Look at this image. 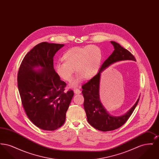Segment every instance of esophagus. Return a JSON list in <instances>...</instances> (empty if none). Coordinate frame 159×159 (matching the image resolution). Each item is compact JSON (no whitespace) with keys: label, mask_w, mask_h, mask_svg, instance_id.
<instances>
[{"label":"esophagus","mask_w":159,"mask_h":159,"mask_svg":"<svg viewBox=\"0 0 159 159\" xmlns=\"http://www.w3.org/2000/svg\"><path fill=\"white\" fill-rule=\"evenodd\" d=\"M74 92L76 94H79V93H81V91L80 89H74Z\"/></svg>","instance_id":"obj_1"}]
</instances>
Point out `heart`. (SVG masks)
<instances>
[{
    "instance_id": "b5f03b06",
    "label": "heart",
    "mask_w": 159,
    "mask_h": 159,
    "mask_svg": "<svg viewBox=\"0 0 159 159\" xmlns=\"http://www.w3.org/2000/svg\"><path fill=\"white\" fill-rule=\"evenodd\" d=\"M102 58L101 50L97 46L73 47L64 53L62 59L64 62H58L55 66V72L64 80L70 82L75 69L79 75L71 83V86H75L83 77L89 80L98 73Z\"/></svg>"
}]
</instances>
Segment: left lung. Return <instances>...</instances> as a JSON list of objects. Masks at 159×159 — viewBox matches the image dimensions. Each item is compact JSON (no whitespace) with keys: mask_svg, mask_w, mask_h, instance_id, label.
Instances as JSON below:
<instances>
[{"mask_svg":"<svg viewBox=\"0 0 159 159\" xmlns=\"http://www.w3.org/2000/svg\"><path fill=\"white\" fill-rule=\"evenodd\" d=\"M113 45V52L101 66L98 73L87 83L82 85L84 108L88 123L94 128L107 132L119 128L123 125L134 111L139 98L130 110L120 116H111L106 111L99 99V82L101 73L111 64L120 61H136L134 56L127 49L116 42L111 41Z\"/></svg>","mask_w":159,"mask_h":159,"instance_id":"obj_1","label":"left lung"}]
</instances>
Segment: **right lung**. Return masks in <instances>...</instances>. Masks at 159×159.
I'll return each mask as SVG.
<instances>
[{
	"instance_id": "add662e5",
	"label": "right lung",
	"mask_w": 159,
	"mask_h": 159,
	"mask_svg": "<svg viewBox=\"0 0 159 159\" xmlns=\"http://www.w3.org/2000/svg\"><path fill=\"white\" fill-rule=\"evenodd\" d=\"M64 46L48 42L35 46L24 57L18 73V88L25 113L34 125L45 130L62 126L74 95L72 90L65 91L67 84L53 68V57Z\"/></svg>"
}]
</instances>
